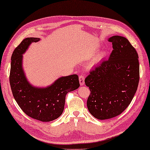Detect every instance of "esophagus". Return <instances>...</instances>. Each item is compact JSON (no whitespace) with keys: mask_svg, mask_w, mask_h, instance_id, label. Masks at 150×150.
<instances>
[{"mask_svg":"<svg viewBox=\"0 0 150 150\" xmlns=\"http://www.w3.org/2000/svg\"><path fill=\"white\" fill-rule=\"evenodd\" d=\"M79 83H80V85H83L85 84V77L84 76H79Z\"/></svg>","mask_w":150,"mask_h":150,"instance_id":"1","label":"esophagus"}]
</instances>
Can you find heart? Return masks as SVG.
Masks as SVG:
<instances>
[{"label":"heart","mask_w":150,"mask_h":150,"mask_svg":"<svg viewBox=\"0 0 150 150\" xmlns=\"http://www.w3.org/2000/svg\"><path fill=\"white\" fill-rule=\"evenodd\" d=\"M105 52H101L100 54L98 59V60H101V59H102L103 57H105Z\"/></svg>","instance_id":"1"}]
</instances>
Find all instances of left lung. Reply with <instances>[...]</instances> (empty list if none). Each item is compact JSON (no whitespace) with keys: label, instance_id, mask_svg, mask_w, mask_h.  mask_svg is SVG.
Masks as SVG:
<instances>
[{"label":"left lung","instance_id":"left-lung-1","mask_svg":"<svg viewBox=\"0 0 150 150\" xmlns=\"http://www.w3.org/2000/svg\"><path fill=\"white\" fill-rule=\"evenodd\" d=\"M108 41L113 48L109 59L85 79L91 91L88 110L98 120L120 115L130 104L139 81V56L129 41L120 35L112 36Z\"/></svg>","mask_w":150,"mask_h":150}]
</instances>
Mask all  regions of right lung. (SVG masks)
<instances>
[{
  "label": "right lung",
  "instance_id": "right-lung-1",
  "mask_svg": "<svg viewBox=\"0 0 150 150\" xmlns=\"http://www.w3.org/2000/svg\"><path fill=\"white\" fill-rule=\"evenodd\" d=\"M38 38L24 39L14 50L11 58L10 83L18 105L30 117L41 122H50L59 118L65 107L66 94L78 88L77 74L62 76L45 87H35L30 83L23 67V56Z\"/></svg>",
  "mask_w": 150,
  "mask_h": 150
}]
</instances>
